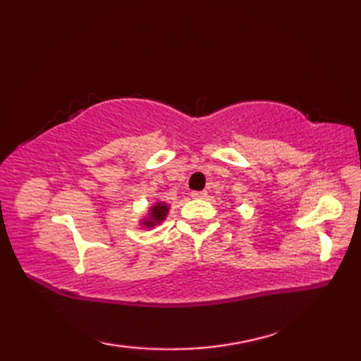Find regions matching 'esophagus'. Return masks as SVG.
Instances as JSON below:
<instances>
[{"label":"esophagus","mask_w":361,"mask_h":361,"mask_svg":"<svg viewBox=\"0 0 361 361\" xmlns=\"http://www.w3.org/2000/svg\"><path fill=\"white\" fill-rule=\"evenodd\" d=\"M190 195H192L194 198H204L206 195H208V192H206V190H194Z\"/></svg>","instance_id":"obj_1"}]
</instances>
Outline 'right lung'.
Instances as JSON below:
<instances>
[{"mask_svg":"<svg viewBox=\"0 0 361 361\" xmlns=\"http://www.w3.org/2000/svg\"><path fill=\"white\" fill-rule=\"evenodd\" d=\"M167 212H169V206H167L166 203L157 202V203L153 204L152 208H150L149 217L144 219V220L141 221V224H142V226H145V228H152V226H155V225H159L161 221H163V220L166 219Z\"/></svg>","mask_w":361,"mask_h":361,"instance_id":"right-lung-1","label":"right lung"}]
</instances>
